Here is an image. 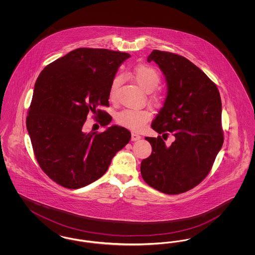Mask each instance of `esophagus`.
<instances>
[{"label":"esophagus","instance_id":"34e87169","mask_svg":"<svg viewBox=\"0 0 255 255\" xmlns=\"http://www.w3.org/2000/svg\"><path fill=\"white\" fill-rule=\"evenodd\" d=\"M140 137H141V136H140L138 133H132V134H131V139L133 140V141H134V140H137V139H139Z\"/></svg>","mask_w":255,"mask_h":255}]
</instances>
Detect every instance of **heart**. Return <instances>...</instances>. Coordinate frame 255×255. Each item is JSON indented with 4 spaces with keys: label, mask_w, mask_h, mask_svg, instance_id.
Returning a JSON list of instances; mask_svg holds the SVG:
<instances>
[{
    "label": "heart",
    "mask_w": 255,
    "mask_h": 255,
    "mask_svg": "<svg viewBox=\"0 0 255 255\" xmlns=\"http://www.w3.org/2000/svg\"><path fill=\"white\" fill-rule=\"evenodd\" d=\"M132 73L136 83L147 93L154 91L160 82V76L157 70L148 65L136 66ZM120 83L121 77L115 76L110 86L111 99H114L117 96ZM151 116L152 114L148 110L125 108L117 114L116 121L120 125L138 130L145 125L146 122L151 119Z\"/></svg>",
    "instance_id": "b5f03b06"
}]
</instances>
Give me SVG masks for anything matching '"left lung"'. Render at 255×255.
Wrapping results in <instances>:
<instances>
[{
	"instance_id": "1",
	"label": "left lung",
	"mask_w": 255,
	"mask_h": 255,
	"mask_svg": "<svg viewBox=\"0 0 255 255\" xmlns=\"http://www.w3.org/2000/svg\"><path fill=\"white\" fill-rule=\"evenodd\" d=\"M147 61L158 64L168 86L151 127L162 137L170 131L175 141L166 146L161 135L146 136L152 153L142 159L140 173L158 191L181 194L204 181L223 145L220 93L206 73L182 55L154 49Z\"/></svg>"
}]
</instances>
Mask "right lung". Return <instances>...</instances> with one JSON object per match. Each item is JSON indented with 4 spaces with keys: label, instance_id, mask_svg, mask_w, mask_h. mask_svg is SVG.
Listing matches in <instances>:
<instances>
[{
    "label": "right lung",
    "instance_id": "obj_1",
    "mask_svg": "<svg viewBox=\"0 0 255 255\" xmlns=\"http://www.w3.org/2000/svg\"><path fill=\"white\" fill-rule=\"evenodd\" d=\"M131 55L106 49L79 48L51 62L37 78L27 111L26 129L38 164L53 182L77 189L102 177L112 158L131 139L121 126L86 133L89 113L101 126L112 119L98 106H109L110 86Z\"/></svg>",
    "mask_w": 255,
    "mask_h": 255
}]
</instances>
